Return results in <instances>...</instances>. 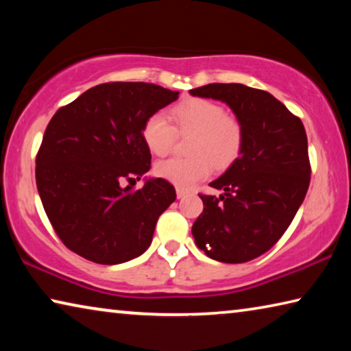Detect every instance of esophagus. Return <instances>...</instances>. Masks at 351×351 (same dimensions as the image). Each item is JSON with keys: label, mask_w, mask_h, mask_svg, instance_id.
<instances>
[{"label": "esophagus", "mask_w": 351, "mask_h": 351, "mask_svg": "<svg viewBox=\"0 0 351 351\" xmlns=\"http://www.w3.org/2000/svg\"><path fill=\"white\" fill-rule=\"evenodd\" d=\"M187 193H189V192H187L186 189H181V187H178V189H176V197L180 198V199H181V198H184V197H186Z\"/></svg>", "instance_id": "obj_1"}]
</instances>
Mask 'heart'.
<instances>
[{
  "label": "heart",
  "instance_id": "b5f03b06",
  "mask_svg": "<svg viewBox=\"0 0 351 351\" xmlns=\"http://www.w3.org/2000/svg\"><path fill=\"white\" fill-rule=\"evenodd\" d=\"M175 127L161 112H154L144 122L142 139L152 153L167 154L178 133H193L190 142L192 158H170L156 164L154 173L181 189H189L206 180L217 169L232 164L243 147V127L228 116L221 105L206 99H189L171 110Z\"/></svg>",
  "mask_w": 351,
  "mask_h": 351
}]
</instances>
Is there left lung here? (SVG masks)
I'll list each match as a JSON object with an SVG mask.
<instances>
[{
    "mask_svg": "<svg viewBox=\"0 0 351 351\" xmlns=\"http://www.w3.org/2000/svg\"><path fill=\"white\" fill-rule=\"evenodd\" d=\"M229 106L243 127L240 156L199 195L193 223L197 246L223 263H245L276 245L304 203L310 186L305 127L272 94L241 83H209L189 91Z\"/></svg>",
    "mask_w": 351,
    "mask_h": 351,
    "instance_id": "obj_1",
    "label": "left lung"
}]
</instances>
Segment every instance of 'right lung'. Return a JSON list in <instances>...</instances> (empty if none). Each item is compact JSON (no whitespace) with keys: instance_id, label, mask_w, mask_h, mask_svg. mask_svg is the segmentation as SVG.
I'll use <instances>...</instances> for the list:
<instances>
[{"instance_id":"obj_1","label":"right lung","mask_w":351,"mask_h":351,"mask_svg":"<svg viewBox=\"0 0 351 351\" xmlns=\"http://www.w3.org/2000/svg\"><path fill=\"white\" fill-rule=\"evenodd\" d=\"M180 91L145 82L102 83L52 116L37 154L38 195L71 251L119 265L152 245L161 213L176 199L162 178H144L152 154L142 127Z\"/></svg>"}]
</instances>
